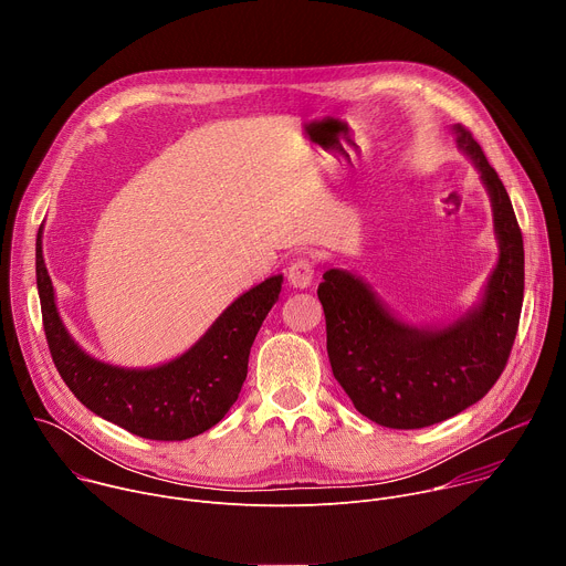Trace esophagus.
<instances>
[{"label": "esophagus", "instance_id": "obj_1", "mask_svg": "<svg viewBox=\"0 0 566 566\" xmlns=\"http://www.w3.org/2000/svg\"><path fill=\"white\" fill-rule=\"evenodd\" d=\"M313 273H315V264L308 258H297L286 269L289 284L295 286V289H306L311 284V280H313Z\"/></svg>", "mask_w": 566, "mask_h": 566}]
</instances>
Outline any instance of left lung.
<instances>
[{
	"instance_id": "left-lung-1",
	"label": "left lung",
	"mask_w": 566,
	"mask_h": 566,
	"mask_svg": "<svg viewBox=\"0 0 566 566\" xmlns=\"http://www.w3.org/2000/svg\"><path fill=\"white\" fill-rule=\"evenodd\" d=\"M489 188L500 262L483 302L437 332L402 325L356 275L332 269L317 297L327 319V352L354 408L378 426L417 430L441 423L486 396L502 376L520 327L524 241L509 192L472 132L454 125Z\"/></svg>"
}]
</instances>
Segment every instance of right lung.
Segmentation results:
<instances>
[{
	"instance_id": "right-lung-1",
	"label": "right lung",
	"mask_w": 566,
	"mask_h": 566,
	"mask_svg": "<svg viewBox=\"0 0 566 566\" xmlns=\"http://www.w3.org/2000/svg\"><path fill=\"white\" fill-rule=\"evenodd\" d=\"M35 275L46 345L66 387L94 415L151 441H184L223 419L247 380L251 347L282 289V275H275L237 297L181 358L154 369H123L87 356L69 338L40 237Z\"/></svg>"
}]
</instances>
